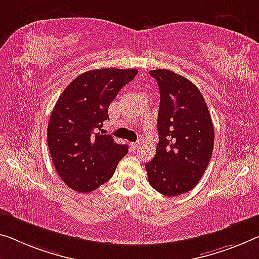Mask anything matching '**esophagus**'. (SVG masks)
<instances>
[{
    "label": "esophagus",
    "instance_id": "34e87169",
    "mask_svg": "<svg viewBox=\"0 0 259 259\" xmlns=\"http://www.w3.org/2000/svg\"><path fill=\"white\" fill-rule=\"evenodd\" d=\"M139 146H140V142H132L131 143V148H132V150H135V149H138L139 148Z\"/></svg>",
    "mask_w": 259,
    "mask_h": 259
}]
</instances>
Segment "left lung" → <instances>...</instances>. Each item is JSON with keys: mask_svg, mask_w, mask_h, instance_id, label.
Returning a JSON list of instances; mask_svg holds the SVG:
<instances>
[{"mask_svg": "<svg viewBox=\"0 0 259 259\" xmlns=\"http://www.w3.org/2000/svg\"><path fill=\"white\" fill-rule=\"evenodd\" d=\"M160 89L156 154L146 164L149 184L166 197L192 190L212 156L214 127L199 89L168 69L150 70Z\"/></svg>", "mask_w": 259, "mask_h": 259, "instance_id": "left-lung-1", "label": "left lung"}]
</instances>
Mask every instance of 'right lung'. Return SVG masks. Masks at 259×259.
<instances>
[{"label": "right lung", "instance_id": "1", "mask_svg": "<svg viewBox=\"0 0 259 259\" xmlns=\"http://www.w3.org/2000/svg\"><path fill=\"white\" fill-rule=\"evenodd\" d=\"M137 74V69L118 68L85 71L59 97L47 126V143L55 170L70 189L81 193L96 190L128 153L127 145L94 132L109 120L111 102Z\"/></svg>", "mask_w": 259, "mask_h": 259}]
</instances>
